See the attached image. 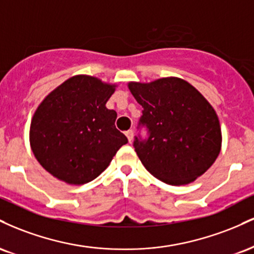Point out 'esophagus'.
I'll return each instance as SVG.
<instances>
[{"instance_id":"esophagus-1","label":"esophagus","mask_w":254,"mask_h":254,"mask_svg":"<svg viewBox=\"0 0 254 254\" xmlns=\"http://www.w3.org/2000/svg\"><path fill=\"white\" fill-rule=\"evenodd\" d=\"M125 136L127 137V141H129L131 143V141H132V138H133V131L132 130H127V132H125Z\"/></svg>"}]
</instances>
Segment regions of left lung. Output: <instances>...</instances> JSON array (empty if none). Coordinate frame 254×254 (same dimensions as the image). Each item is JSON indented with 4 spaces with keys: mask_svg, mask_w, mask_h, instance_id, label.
Wrapping results in <instances>:
<instances>
[{
    "mask_svg": "<svg viewBox=\"0 0 254 254\" xmlns=\"http://www.w3.org/2000/svg\"><path fill=\"white\" fill-rule=\"evenodd\" d=\"M127 87L143 107L141 124L150 133L148 141L136 138L133 143L145 170L168 185L193 183L221 151L222 132L216 111L180 77L147 83L131 81Z\"/></svg>",
    "mask_w": 254,
    "mask_h": 254,
    "instance_id": "8db88e82",
    "label": "left lung"
}]
</instances>
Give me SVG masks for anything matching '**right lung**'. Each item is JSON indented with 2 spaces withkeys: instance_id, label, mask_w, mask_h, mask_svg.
Returning <instances> with one entry per match:
<instances>
[{
  "instance_id": "obj_1",
  "label": "right lung",
  "mask_w": 254,
  "mask_h": 254,
  "mask_svg": "<svg viewBox=\"0 0 254 254\" xmlns=\"http://www.w3.org/2000/svg\"><path fill=\"white\" fill-rule=\"evenodd\" d=\"M117 84L75 75L51 90L37 107L30 145L45 171L69 185L92 182L109 167L125 135L116 129L117 112L106 103Z\"/></svg>"
}]
</instances>
